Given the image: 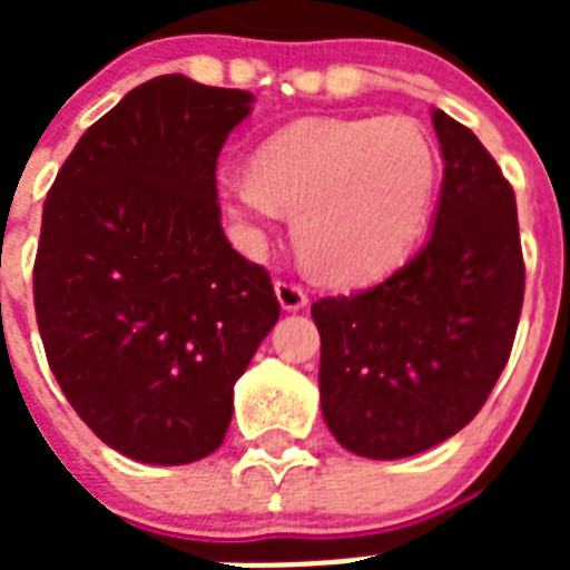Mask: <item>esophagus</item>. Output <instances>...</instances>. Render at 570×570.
<instances>
[{"instance_id": "1", "label": "esophagus", "mask_w": 570, "mask_h": 570, "mask_svg": "<svg viewBox=\"0 0 570 570\" xmlns=\"http://www.w3.org/2000/svg\"><path fill=\"white\" fill-rule=\"evenodd\" d=\"M276 291V299H279L282 311H302L305 305H308V296H305V291L299 288V285H294V282H276L274 285Z\"/></svg>"}]
</instances>
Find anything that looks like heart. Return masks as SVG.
I'll list each match as a JSON object with an SVG mask.
<instances>
[{
    "mask_svg": "<svg viewBox=\"0 0 570 570\" xmlns=\"http://www.w3.org/2000/svg\"><path fill=\"white\" fill-rule=\"evenodd\" d=\"M440 156L405 119H308L271 136L254 168L223 176L242 225L294 214L299 262L331 285H365L396 268L434 205Z\"/></svg>",
    "mask_w": 570,
    "mask_h": 570,
    "instance_id": "b5f03b06",
    "label": "heart"
}]
</instances>
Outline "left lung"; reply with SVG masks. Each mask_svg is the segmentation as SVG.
Listing matches in <instances>:
<instances>
[{
    "label": "left lung",
    "instance_id": "1",
    "mask_svg": "<svg viewBox=\"0 0 570 570\" xmlns=\"http://www.w3.org/2000/svg\"><path fill=\"white\" fill-rule=\"evenodd\" d=\"M431 119L445 170L420 254L374 288L311 305L322 416L367 460L422 454L480 414L525 294L511 185L473 130L445 110Z\"/></svg>",
    "mask_w": 570,
    "mask_h": 570
}]
</instances>
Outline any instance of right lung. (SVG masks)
Listing matches in <instances>:
<instances>
[{
	"label": "right lung",
	"instance_id": "right-lung-1",
	"mask_svg": "<svg viewBox=\"0 0 570 570\" xmlns=\"http://www.w3.org/2000/svg\"><path fill=\"white\" fill-rule=\"evenodd\" d=\"M248 90L139 85L70 150L42 210L33 302L48 365L119 454L188 465L223 445L234 385L279 320L230 248L216 159Z\"/></svg>",
	"mask_w": 570,
	"mask_h": 570
}]
</instances>
